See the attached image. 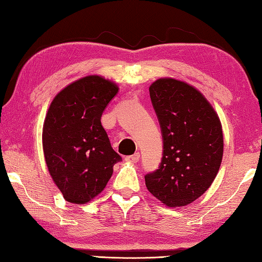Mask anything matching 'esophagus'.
Here are the masks:
<instances>
[{
    "label": "esophagus",
    "instance_id": "34e87169",
    "mask_svg": "<svg viewBox=\"0 0 262 262\" xmlns=\"http://www.w3.org/2000/svg\"><path fill=\"white\" fill-rule=\"evenodd\" d=\"M125 160L126 161H128V162H133V163H135V162H137L138 160H140V153H135V155H132V156H128V157H126L125 158Z\"/></svg>",
    "mask_w": 262,
    "mask_h": 262
}]
</instances>
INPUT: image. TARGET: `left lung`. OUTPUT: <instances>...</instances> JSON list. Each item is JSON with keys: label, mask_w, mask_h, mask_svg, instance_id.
Masks as SVG:
<instances>
[{"label": "left lung", "mask_w": 262, "mask_h": 262, "mask_svg": "<svg viewBox=\"0 0 262 262\" xmlns=\"http://www.w3.org/2000/svg\"><path fill=\"white\" fill-rule=\"evenodd\" d=\"M148 91L163 151L160 166L145 175V185L168 207L187 206L217 176L224 152L222 124L206 97L184 81L160 78Z\"/></svg>", "instance_id": "1"}]
</instances>
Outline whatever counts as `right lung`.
I'll use <instances>...</instances> for the list:
<instances>
[{
	"label": "right lung",
	"mask_w": 262,
	"mask_h": 262,
	"mask_svg": "<svg viewBox=\"0 0 262 262\" xmlns=\"http://www.w3.org/2000/svg\"><path fill=\"white\" fill-rule=\"evenodd\" d=\"M118 86L100 76L74 81L56 95L43 126L45 162L66 201L85 204L106 186L121 157L101 117Z\"/></svg>",
	"instance_id": "1"
}]
</instances>
